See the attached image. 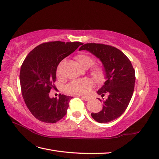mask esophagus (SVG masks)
<instances>
[{"label": "esophagus", "mask_w": 159, "mask_h": 159, "mask_svg": "<svg viewBox=\"0 0 159 159\" xmlns=\"http://www.w3.org/2000/svg\"><path fill=\"white\" fill-rule=\"evenodd\" d=\"M81 99H83V100H84V101H88L90 98H89V97H84V96H83V97H81Z\"/></svg>", "instance_id": "1"}]
</instances>
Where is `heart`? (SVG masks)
Masks as SVG:
<instances>
[{
  "label": "heart",
  "mask_w": 159,
  "mask_h": 159,
  "mask_svg": "<svg viewBox=\"0 0 159 159\" xmlns=\"http://www.w3.org/2000/svg\"><path fill=\"white\" fill-rule=\"evenodd\" d=\"M76 60L79 64L84 68H89L93 66L95 63V59L89 54L82 53L76 56ZM65 60H62L59 64L56 70L57 76L61 75V67L64 64ZM91 75L92 78L97 83L101 84L104 82L106 77L105 68L102 66H95L91 70ZM93 87V83L89 79H77L71 81L65 87V92L68 94L78 95H85L89 93Z\"/></svg>",
  "instance_id": "heart-1"
}]
</instances>
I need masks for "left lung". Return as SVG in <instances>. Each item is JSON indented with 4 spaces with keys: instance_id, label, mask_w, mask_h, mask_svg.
<instances>
[{
    "instance_id": "1",
    "label": "left lung",
    "mask_w": 159,
    "mask_h": 159,
    "mask_svg": "<svg viewBox=\"0 0 159 159\" xmlns=\"http://www.w3.org/2000/svg\"><path fill=\"white\" fill-rule=\"evenodd\" d=\"M79 50H87L102 62L106 70V80L98 93L104 97L103 108L91 116L98 123H108L116 119L129 104L134 91L135 70L126 55L117 48L100 43H87ZM101 100L100 99H98Z\"/></svg>"
}]
</instances>
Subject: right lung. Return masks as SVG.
Listing matches in <instances>:
<instances>
[{
	"mask_svg": "<svg viewBox=\"0 0 159 159\" xmlns=\"http://www.w3.org/2000/svg\"><path fill=\"white\" fill-rule=\"evenodd\" d=\"M80 42L52 41L40 44L31 51L21 66V94L28 108L36 119L55 123L64 117L72 97L59 95L50 98L55 88L56 70L60 61L82 45Z\"/></svg>",
	"mask_w": 159,
	"mask_h": 159,
	"instance_id": "obj_1",
	"label": "right lung"
}]
</instances>
